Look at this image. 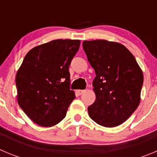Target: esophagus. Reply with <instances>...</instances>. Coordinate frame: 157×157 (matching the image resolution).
Returning <instances> with one entry per match:
<instances>
[{
  "label": "esophagus",
  "mask_w": 157,
  "mask_h": 157,
  "mask_svg": "<svg viewBox=\"0 0 157 157\" xmlns=\"http://www.w3.org/2000/svg\"><path fill=\"white\" fill-rule=\"evenodd\" d=\"M85 91H86L85 90H77V94H78L79 95H81V94H83L84 93V92H85Z\"/></svg>",
  "instance_id": "34e87169"
}]
</instances>
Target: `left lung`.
Segmentation results:
<instances>
[{"mask_svg": "<svg viewBox=\"0 0 157 157\" xmlns=\"http://www.w3.org/2000/svg\"><path fill=\"white\" fill-rule=\"evenodd\" d=\"M83 48L96 74L93 81L96 100L87 108L89 116L102 126H118L140 105L143 71L121 43L105 39L83 41Z\"/></svg>", "mask_w": 157, "mask_h": 157, "instance_id": "obj_1", "label": "left lung"}]
</instances>
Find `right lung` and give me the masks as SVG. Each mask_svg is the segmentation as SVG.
<instances>
[{"instance_id":"add662e5","label":"right lung","mask_w":157,"mask_h":157,"mask_svg":"<svg viewBox=\"0 0 157 157\" xmlns=\"http://www.w3.org/2000/svg\"><path fill=\"white\" fill-rule=\"evenodd\" d=\"M80 40L56 39L31 49L15 77L17 100L27 116L42 127L60 122L74 98L69 66Z\"/></svg>"}]
</instances>
